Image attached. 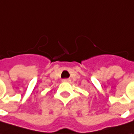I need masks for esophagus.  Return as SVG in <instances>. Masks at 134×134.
I'll use <instances>...</instances> for the list:
<instances>
[{"instance_id": "34e87169", "label": "esophagus", "mask_w": 134, "mask_h": 134, "mask_svg": "<svg viewBox=\"0 0 134 134\" xmlns=\"http://www.w3.org/2000/svg\"><path fill=\"white\" fill-rule=\"evenodd\" d=\"M63 82H69L70 79H63Z\"/></svg>"}]
</instances>
